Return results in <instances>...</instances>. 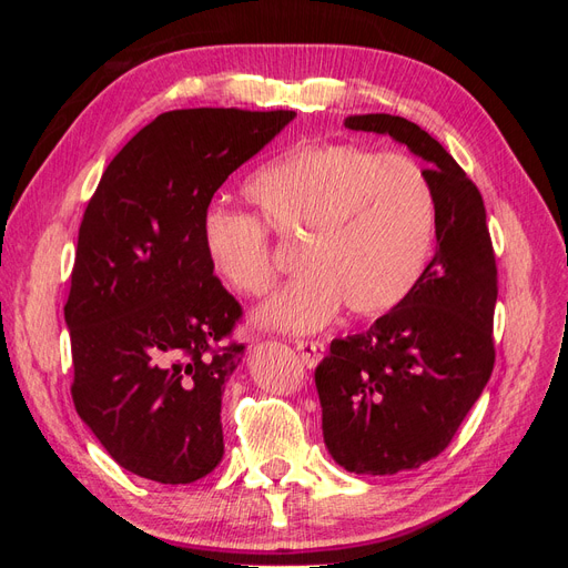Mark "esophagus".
<instances>
[{
    "label": "esophagus",
    "mask_w": 568,
    "mask_h": 568,
    "mask_svg": "<svg viewBox=\"0 0 568 568\" xmlns=\"http://www.w3.org/2000/svg\"><path fill=\"white\" fill-rule=\"evenodd\" d=\"M296 351H298L301 359L305 363V367L315 369V367L322 363L326 346H324L322 341H298V343H296Z\"/></svg>",
    "instance_id": "34e87169"
}]
</instances>
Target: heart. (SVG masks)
I'll return each instance as SVG.
<instances>
[{
  "label": "heart",
  "instance_id": "obj_1",
  "mask_svg": "<svg viewBox=\"0 0 568 568\" xmlns=\"http://www.w3.org/2000/svg\"><path fill=\"white\" fill-rule=\"evenodd\" d=\"M244 196L277 234H303V272L257 311V322L272 329L322 332L343 303L363 317L386 315L409 298L432 261L434 184L417 161L398 153L303 144L255 170ZM264 226L222 205L201 217L205 263L244 296H263L277 274Z\"/></svg>",
  "mask_w": 568,
  "mask_h": 568
}]
</instances>
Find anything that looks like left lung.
<instances>
[{"label": "left lung", "instance_id": "left-lung-1", "mask_svg": "<svg viewBox=\"0 0 568 568\" xmlns=\"http://www.w3.org/2000/svg\"><path fill=\"white\" fill-rule=\"evenodd\" d=\"M343 125L405 144L426 163L438 205L436 253L417 288L367 332L334 338L315 369L326 450L346 471L388 476L448 448L484 393L497 270L484 199L440 142L388 113Z\"/></svg>", "mask_w": 568, "mask_h": 568}]
</instances>
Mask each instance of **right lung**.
Returning <instances> with one entry per match:
<instances>
[{
    "mask_svg": "<svg viewBox=\"0 0 568 568\" xmlns=\"http://www.w3.org/2000/svg\"><path fill=\"white\" fill-rule=\"evenodd\" d=\"M296 111L184 109L136 132L84 211L63 307L80 419L120 467L180 486L222 455V393L244 343L215 348L242 305L209 267L201 217Z\"/></svg>",
    "mask_w": 568,
    "mask_h": 568,
    "instance_id": "obj_1",
    "label": "right lung"
}]
</instances>
